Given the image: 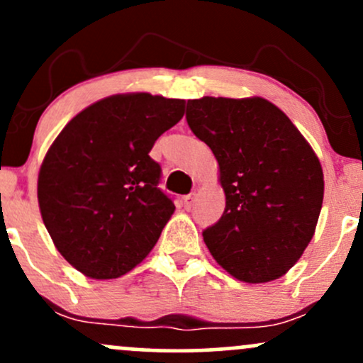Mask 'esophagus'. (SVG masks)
<instances>
[{
    "mask_svg": "<svg viewBox=\"0 0 363 363\" xmlns=\"http://www.w3.org/2000/svg\"><path fill=\"white\" fill-rule=\"evenodd\" d=\"M194 203V194H187L182 198V205H184V210H191V206H193Z\"/></svg>",
    "mask_w": 363,
    "mask_h": 363,
    "instance_id": "1",
    "label": "esophagus"
}]
</instances>
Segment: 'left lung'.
Instances as JSON below:
<instances>
[{"instance_id": "left-lung-1", "label": "left lung", "mask_w": 363, "mask_h": 363, "mask_svg": "<svg viewBox=\"0 0 363 363\" xmlns=\"http://www.w3.org/2000/svg\"><path fill=\"white\" fill-rule=\"evenodd\" d=\"M186 121L213 152L227 199L222 218L203 232L211 256L240 281L283 277L311 242L323 206L314 150L261 97L187 101Z\"/></svg>"}]
</instances>
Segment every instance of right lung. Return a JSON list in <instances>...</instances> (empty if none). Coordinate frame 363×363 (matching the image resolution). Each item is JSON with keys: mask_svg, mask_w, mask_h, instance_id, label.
Here are the masks:
<instances>
[{"mask_svg": "<svg viewBox=\"0 0 363 363\" xmlns=\"http://www.w3.org/2000/svg\"><path fill=\"white\" fill-rule=\"evenodd\" d=\"M182 116L181 99L112 95L74 116L48 150L40 215L61 256L85 277H123L157 244L176 206L148 153Z\"/></svg>", "mask_w": 363, "mask_h": 363, "instance_id": "obj_1", "label": "right lung"}]
</instances>
